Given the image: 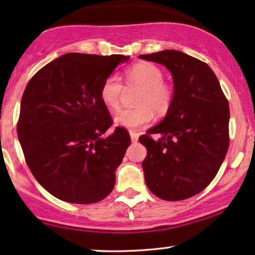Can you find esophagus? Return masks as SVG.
Segmentation results:
<instances>
[{"instance_id": "1", "label": "esophagus", "mask_w": 255, "mask_h": 255, "mask_svg": "<svg viewBox=\"0 0 255 255\" xmlns=\"http://www.w3.org/2000/svg\"><path fill=\"white\" fill-rule=\"evenodd\" d=\"M129 135H130L131 142H136V141L138 140V134L136 133V131L130 130V131H129Z\"/></svg>"}]
</instances>
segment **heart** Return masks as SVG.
<instances>
[{
  "instance_id": "heart-1",
  "label": "heart",
  "mask_w": 255,
  "mask_h": 255,
  "mask_svg": "<svg viewBox=\"0 0 255 255\" xmlns=\"http://www.w3.org/2000/svg\"><path fill=\"white\" fill-rule=\"evenodd\" d=\"M128 83L140 87L134 108L122 109L114 117V124L127 129H136L149 124L153 111L156 114H165L173 99V90L163 80V73L155 64L140 62L131 66L126 72ZM122 83L120 77L112 74L106 77L100 88V99L111 109H117L120 104Z\"/></svg>"
}]
</instances>
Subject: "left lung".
Masks as SVG:
<instances>
[{"instance_id":"8db88e82","label":"left lung","mask_w":255,"mask_h":255,"mask_svg":"<svg viewBox=\"0 0 255 255\" xmlns=\"http://www.w3.org/2000/svg\"><path fill=\"white\" fill-rule=\"evenodd\" d=\"M140 59L162 64L173 77V99L163 120L138 138L149 191L167 201L194 196L211 183L226 156L230 107L208 64L179 50ZM157 134L156 140L150 135Z\"/></svg>"}]
</instances>
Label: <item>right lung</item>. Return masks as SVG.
Instances as JSON below:
<instances>
[{"label": "right lung", "mask_w": 255, "mask_h": 255, "mask_svg": "<svg viewBox=\"0 0 255 255\" xmlns=\"http://www.w3.org/2000/svg\"><path fill=\"white\" fill-rule=\"evenodd\" d=\"M129 56L68 53L31 77L21 100L17 135L25 162L37 182L72 204L104 200L130 144L100 99L106 77Z\"/></svg>", "instance_id": "obj_1"}]
</instances>
